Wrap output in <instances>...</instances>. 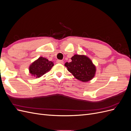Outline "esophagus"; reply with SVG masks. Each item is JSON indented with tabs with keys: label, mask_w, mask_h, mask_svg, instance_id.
Here are the masks:
<instances>
[{
	"label": "esophagus",
	"mask_w": 131,
	"mask_h": 131,
	"mask_svg": "<svg viewBox=\"0 0 131 131\" xmlns=\"http://www.w3.org/2000/svg\"><path fill=\"white\" fill-rule=\"evenodd\" d=\"M63 61H62V60H57V63H60V64H63Z\"/></svg>",
	"instance_id": "esophagus-1"
}]
</instances>
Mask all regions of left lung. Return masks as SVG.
<instances>
[{
  "mask_svg": "<svg viewBox=\"0 0 131 131\" xmlns=\"http://www.w3.org/2000/svg\"><path fill=\"white\" fill-rule=\"evenodd\" d=\"M71 59L72 62H66L64 66L77 79L86 82L94 77L96 67L88 56L84 54H74Z\"/></svg>",
  "mask_w": 131,
  "mask_h": 131,
  "instance_id": "obj_1",
  "label": "left lung"
}]
</instances>
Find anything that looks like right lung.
Listing matches in <instances>:
<instances>
[{
    "mask_svg": "<svg viewBox=\"0 0 131 131\" xmlns=\"http://www.w3.org/2000/svg\"><path fill=\"white\" fill-rule=\"evenodd\" d=\"M53 65V62L40 57L29 66V72L31 76L39 78L50 71Z\"/></svg>",
    "mask_w": 131,
    "mask_h": 131,
    "instance_id": "obj_1",
    "label": "right lung"
}]
</instances>
